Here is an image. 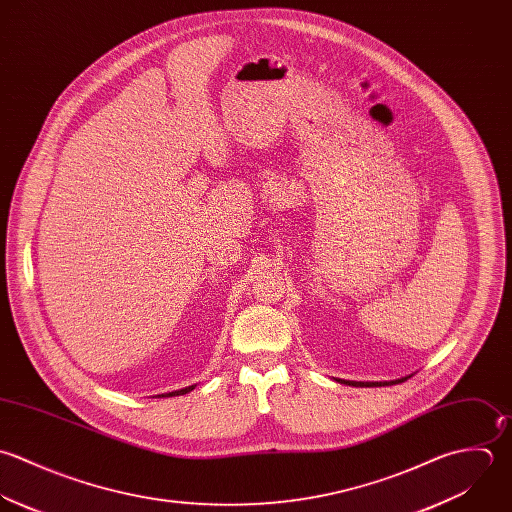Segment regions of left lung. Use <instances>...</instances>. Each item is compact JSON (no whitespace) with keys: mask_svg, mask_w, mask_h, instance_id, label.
<instances>
[{"mask_svg":"<svg viewBox=\"0 0 512 512\" xmlns=\"http://www.w3.org/2000/svg\"><path fill=\"white\" fill-rule=\"evenodd\" d=\"M405 379L407 377H401V379H395V381H345V379H338V381L353 385V387H381V385H395V383H401Z\"/></svg>","mask_w":512,"mask_h":512,"instance_id":"8db88e82","label":"left lung"}]
</instances>
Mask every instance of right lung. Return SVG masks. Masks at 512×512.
I'll list each match as a JSON object with an SVG mask.
<instances>
[{
    "label": "right lung",
    "mask_w": 512,
    "mask_h": 512,
    "mask_svg": "<svg viewBox=\"0 0 512 512\" xmlns=\"http://www.w3.org/2000/svg\"><path fill=\"white\" fill-rule=\"evenodd\" d=\"M194 389V385H188V387H184V389H178V391H171V393H165L163 397H172V395H184V393H188V391H192Z\"/></svg>",
    "instance_id": "obj_1"
}]
</instances>
